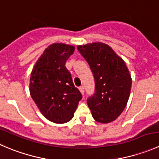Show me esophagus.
<instances>
[{"mask_svg": "<svg viewBox=\"0 0 159 159\" xmlns=\"http://www.w3.org/2000/svg\"><path fill=\"white\" fill-rule=\"evenodd\" d=\"M79 91L81 92V93L82 94V95H84V89L83 86H81V87H79Z\"/></svg>", "mask_w": 159, "mask_h": 159, "instance_id": "1", "label": "esophagus"}]
</instances>
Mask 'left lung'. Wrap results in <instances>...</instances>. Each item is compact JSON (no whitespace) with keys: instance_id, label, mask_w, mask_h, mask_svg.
<instances>
[{"instance_id":"left-lung-1","label":"left lung","mask_w":159,"mask_h":159,"mask_svg":"<svg viewBox=\"0 0 159 159\" xmlns=\"http://www.w3.org/2000/svg\"><path fill=\"white\" fill-rule=\"evenodd\" d=\"M94 75L95 92L87 103L95 120L102 124L114 121L128 102L132 79L124 60L109 45L95 42L78 46Z\"/></svg>"}]
</instances>
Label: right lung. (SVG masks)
Returning a JSON list of instances; mask_svg holds the SVG:
<instances>
[{"instance_id": "1", "label": "right lung", "mask_w": 159, "mask_h": 159, "mask_svg": "<svg viewBox=\"0 0 159 159\" xmlns=\"http://www.w3.org/2000/svg\"><path fill=\"white\" fill-rule=\"evenodd\" d=\"M74 52V46L51 44L37 60L31 72V96L41 113L55 124L70 121L82 97L65 67Z\"/></svg>"}]
</instances>
